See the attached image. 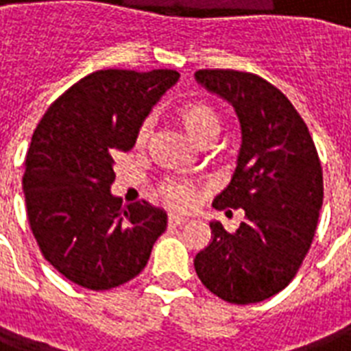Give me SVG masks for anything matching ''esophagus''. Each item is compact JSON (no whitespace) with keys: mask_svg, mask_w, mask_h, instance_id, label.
Returning a JSON list of instances; mask_svg holds the SVG:
<instances>
[{"mask_svg":"<svg viewBox=\"0 0 351 351\" xmlns=\"http://www.w3.org/2000/svg\"><path fill=\"white\" fill-rule=\"evenodd\" d=\"M186 222H189V219L182 217V215H169V224L171 226H184Z\"/></svg>","mask_w":351,"mask_h":351,"instance_id":"esophagus-1","label":"esophagus"}]
</instances>
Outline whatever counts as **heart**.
Wrapping results in <instances>:
<instances>
[{"label":"heart","mask_w":351,"mask_h":351,"mask_svg":"<svg viewBox=\"0 0 351 351\" xmlns=\"http://www.w3.org/2000/svg\"><path fill=\"white\" fill-rule=\"evenodd\" d=\"M176 121L184 127V131L200 145H208L217 140L222 131V117L217 107L204 100L184 101L176 107ZM151 134L149 120L142 121L138 127L134 143L136 147H143ZM160 197L171 208H189L195 202V187L184 180H167L160 186Z\"/></svg>","instance_id":"obj_1"}]
</instances>
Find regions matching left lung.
Here are the masks:
<instances>
[{
	"label": "left lung",
	"instance_id": "obj_1",
	"mask_svg": "<svg viewBox=\"0 0 351 351\" xmlns=\"http://www.w3.org/2000/svg\"><path fill=\"white\" fill-rule=\"evenodd\" d=\"M195 76L230 101L242 127L239 164L213 208L245 213L237 231L209 224L211 242L195 269L226 302H261L293 280L310 251L324 197L321 160L304 120L275 85L231 69Z\"/></svg>",
	"mask_w": 351,
	"mask_h": 351
}]
</instances>
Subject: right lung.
Wrapping results in <instances>:
<instances>
[{
	"mask_svg": "<svg viewBox=\"0 0 351 351\" xmlns=\"http://www.w3.org/2000/svg\"><path fill=\"white\" fill-rule=\"evenodd\" d=\"M180 74L107 69L85 76L52 104L27 151L23 193L41 255L71 282L117 288L142 271L167 215L111 195L114 154L127 153L143 118Z\"/></svg>",
	"mask_w": 351,
	"mask_h": 351,
	"instance_id": "1",
	"label": "right lung"
}]
</instances>
